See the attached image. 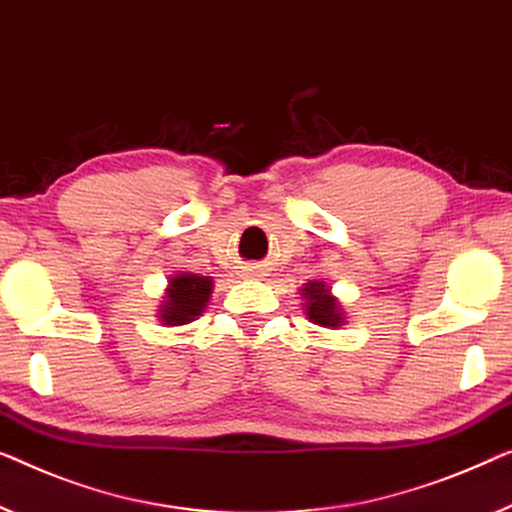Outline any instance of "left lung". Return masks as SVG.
<instances>
[{"label":"left lung","mask_w":512,"mask_h":512,"mask_svg":"<svg viewBox=\"0 0 512 512\" xmlns=\"http://www.w3.org/2000/svg\"><path fill=\"white\" fill-rule=\"evenodd\" d=\"M301 299L305 315L312 324L324 326V329H338L345 322V315H342V305L338 299L331 294V289L319 280L305 282L301 289Z\"/></svg>","instance_id":"8db88e82"}]
</instances>
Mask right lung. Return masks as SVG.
Wrapping results in <instances>:
<instances>
[{
    "label": "right lung",
    "mask_w": 512,
    "mask_h": 512,
    "mask_svg": "<svg viewBox=\"0 0 512 512\" xmlns=\"http://www.w3.org/2000/svg\"><path fill=\"white\" fill-rule=\"evenodd\" d=\"M213 292V280L200 273L181 271L170 278L165 289L163 301H160L158 322L165 326H183L190 324L204 312L209 305V296Z\"/></svg>",
    "instance_id": "1"
}]
</instances>
